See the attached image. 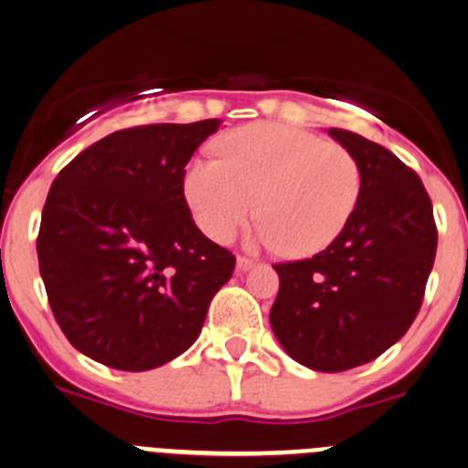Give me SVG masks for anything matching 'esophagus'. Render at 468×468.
<instances>
[{"label":"esophagus","instance_id":"obj_1","mask_svg":"<svg viewBox=\"0 0 468 468\" xmlns=\"http://www.w3.org/2000/svg\"><path fill=\"white\" fill-rule=\"evenodd\" d=\"M238 271H249V269L256 267V261H251V258H244V256H238Z\"/></svg>","mask_w":468,"mask_h":468}]
</instances>
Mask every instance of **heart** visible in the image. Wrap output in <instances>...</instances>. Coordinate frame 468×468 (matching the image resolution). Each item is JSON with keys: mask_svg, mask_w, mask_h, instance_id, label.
I'll return each mask as SVG.
<instances>
[{"mask_svg": "<svg viewBox=\"0 0 468 468\" xmlns=\"http://www.w3.org/2000/svg\"><path fill=\"white\" fill-rule=\"evenodd\" d=\"M217 154L192 160L183 176L187 206L201 230L229 242L256 212V238L290 256H313L342 235L356 212L362 174L344 146L271 122L239 126Z\"/></svg>", "mask_w": 468, "mask_h": 468, "instance_id": "b5f03b06", "label": "heart"}]
</instances>
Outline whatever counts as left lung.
<instances>
[{
  "mask_svg": "<svg viewBox=\"0 0 468 468\" xmlns=\"http://www.w3.org/2000/svg\"><path fill=\"white\" fill-rule=\"evenodd\" d=\"M328 135L360 167V201L330 247L273 264L281 287L269 322L299 365L337 374L408 333L435 262L437 226L421 178L389 149L344 129Z\"/></svg>",
  "mask_w": 468,
  "mask_h": 468,
  "instance_id": "left-lung-1",
  "label": "left lung"
}]
</instances>
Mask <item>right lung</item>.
<instances>
[{"instance_id":"1","label":"right lung","mask_w":468,"mask_h":468,"mask_svg":"<svg viewBox=\"0 0 468 468\" xmlns=\"http://www.w3.org/2000/svg\"><path fill=\"white\" fill-rule=\"evenodd\" d=\"M219 120L115 131L60 169L42 207L37 262L77 351L149 371L195 344L235 256L197 229L183 176Z\"/></svg>"}]
</instances>
